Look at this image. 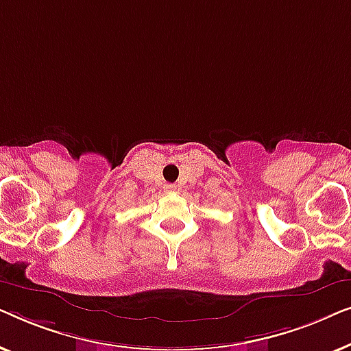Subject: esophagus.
<instances>
[{"mask_svg": "<svg viewBox=\"0 0 351 351\" xmlns=\"http://www.w3.org/2000/svg\"><path fill=\"white\" fill-rule=\"evenodd\" d=\"M165 190L167 191V193H174V191L177 190V185H174V184H167V185L165 186Z\"/></svg>", "mask_w": 351, "mask_h": 351, "instance_id": "34e87169", "label": "esophagus"}]
</instances>
